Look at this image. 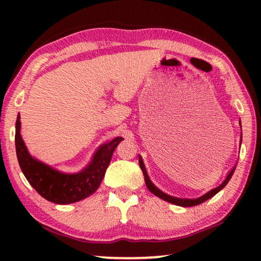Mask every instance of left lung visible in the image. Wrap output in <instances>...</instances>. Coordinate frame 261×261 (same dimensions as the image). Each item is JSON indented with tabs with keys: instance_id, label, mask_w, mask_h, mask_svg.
<instances>
[{
	"instance_id": "left-lung-1",
	"label": "left lung",
	"mask_w": 261,
	"mask_h": 261,
	"mask_svg": "<svg viewBox=\"0 0 261 261\" xmlns=\"http://www.w3.org/2000/svg\"><path fill=\"white\" fill-rule=\"evenodd\" d=\"M139 166L141 168V170H143V174H144V178H145V183H146V187L147 189L151 191L153 194H155L156 197L161 198V199L166 200L168 202H171V204H175V205H178V206H183V207H190V206H196V205H199L201 204V202L206 201L207 199H210V198H212L213 196H215L216 193H218L220 190H222L224 187H226L227 183L229 182V179L231 178V176L233 174V170H235V168L233 169H231L230 171H229L226 179L223 180V183L220 185V187L215 188L213 190H211L210 192H207L206 194H204V196L200 197V198H197V199H183V198H176V197H171V196H168V194H166L165 192H162L161 190H159L155 185H154L152 183V180L149 179L148 175H147V171H146V168H145V165L143 162V159H141V156L139 155Z\"/></svg>"
}]
</instances>
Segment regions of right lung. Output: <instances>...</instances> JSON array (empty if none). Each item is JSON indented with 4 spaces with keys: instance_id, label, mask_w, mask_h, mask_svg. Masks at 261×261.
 <instances>
[{
    "instance_id": "1",
    "label": "right lung",
    "mask_w": 261,
    "mask_h": 261,
    "mask_svg": "<svg viewBox=\"0 0 261 261\" xmlns=\"http://www.w3.org/2000/svg\"><path fill=\"white\" fill-rule=\"evenodd\" d=\"M20 116L16 121V152L20 169L26 179L40 196L55 204L67 205L93 193L102 180L114 149L123 140L116 137L94 153L91 162L78 174H63L30 155L20 136Z\"/></svg>"
}]
</instances>
